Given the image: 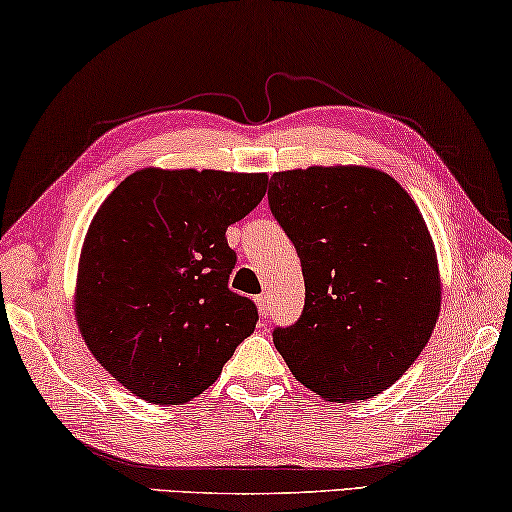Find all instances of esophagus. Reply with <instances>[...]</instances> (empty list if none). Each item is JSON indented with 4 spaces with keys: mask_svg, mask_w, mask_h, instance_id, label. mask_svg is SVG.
<instances>
[{
    "mask_svg": "<svg viewBox=\"0 0 512 512\" xmlns=\"http://www.w3.org/2000/svg\"><path fill=\"white\" fill-rule=\"evenodd\" d=\"M255 303H257V307H259V314H262L264 319H266V316H269V310H271V307H269V296L259 294V296L255 298Z\"/></svg>",
    "mask_w": 512,
    "mask_h": 512,
    "instance_id": "1",
    "label": "esophagus"
}]
</instances>
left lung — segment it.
Instances as JSON below:
<instances>
[{
  "instance_id": "1",
  "label": "left lung",
  "mask_w": 512,
  "mask_h": 512,
  "mask_svg": "<svg viewBox=\"0 0 512 512\" xmlns=\"http://www.w3.org/2000/svg\"><path fill=\"white\" fill-rule=\"evenodd\" d=\"M275 221L294 241L305 307L273 344L323 399L355 403L392 387L440 314L435 246L415 200L383 170L310 166L269 182Z\"/></svg>"
}]
</instances>
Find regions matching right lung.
Segmentation results:
<instances>
[{"mask_svg":"<svg viewBox=\"0 0 512 512\" xmlns=\"http://www.w3.org/2000/svg\"><path fill=\"white\" fill-rule=\"evenodd\" d=\"M264 173L143 168L102 202L79 257L75 316L95 360L139 399L180 405L221 376L257 307L227 287V225L253 212Z\"/></svg>","mask_w":512,"mask_h":512,"instance_id":"1","label":"right lung"}]
</instances>
